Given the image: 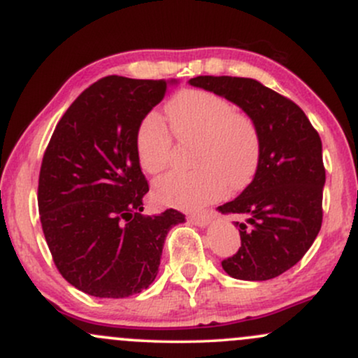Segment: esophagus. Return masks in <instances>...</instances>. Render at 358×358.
<instances>
[{
    "label": "esophagus",
    "instance_id": "1",
    "mask_svg": "<svg viewBox=\"0 0 358 358\" xmlns=\"http://www.w3.org/2000/svg\"><path fill=\"white\" fill-rule=\"evenodd\" d=\"M188 222L199 225V227H205V225L210 224V215L208 213H192V215H188Z\"/></svg>",
    "mask_w": 358,
    "mask_h": 358
}]
</instances>
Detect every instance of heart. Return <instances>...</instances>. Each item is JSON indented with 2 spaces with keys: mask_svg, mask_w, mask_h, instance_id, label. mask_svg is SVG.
Returning a JSON list of instances; mask_svg holds the SVG:
<instances>
[{
  "mask_svg": "<svg viewBox=\"0 0 358 358\" xmlns=\"http://www.w3.org/2000/svg\"><path fill=\"white\" fill-rule=\"evenodd\" d=\"M171 129L182 143L199 141L196 171H173L156 180L153 195L159 203L200 208L222 199L232 187L241 190L256 175L261 159V136L249 116L236 113L222 96L200 89L176 94L168 104ZM139 165L158 175L170 165L173 136L156 113L143 119L136 133Z\"/></svg>",
  "mask_w": 358,
  "mask_h": 358,
  "instance_id": "obj_1",
  "label": "heart"
}]
</instances>
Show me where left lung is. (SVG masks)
<instances>
[{
  "label": "left lung",
  "instance_id": "obj_1",
  "mask_svg": "<svg viewBox=\"0 0 358 358\" xmlns=\"http://www.w3.org/2000/svg\"><path fill=\"white\" fill-rule=\"evenodd\" d=\"M190 85L234 102L252 119L261 136L254 180L222 213L236 222L241 248L222 261L229 276L268 281L291 269L311 248L323 220L322 139L299 106L245 77L199 76Z\"/></svg>",
  "mask_w": 358,
  "mask_h": 358
}]
</instances>
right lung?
I'll return each mask as SVG.
<instances>
[{
    "label": "right lung",
    "instance_id": "obj_1",
    "mask_svg": "<svg viewBox=\"0 0 358 358\" xmlns=\"http://www.w3.org/2000/svg\"><path fill=\"white\" fill-rule=\"evenodd\" d=\"M175 82V80H171ZM166 80L108 76L72 102L45 150L38 212L59 273L90 296L141 293L158 274L166 234L185 215H143L150 187L136 133Z\"/></svg>",
    "mask_w": 358,
    "mask_h": 358
}]
</instances>
